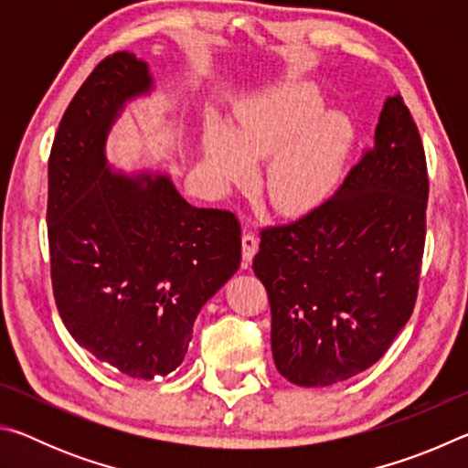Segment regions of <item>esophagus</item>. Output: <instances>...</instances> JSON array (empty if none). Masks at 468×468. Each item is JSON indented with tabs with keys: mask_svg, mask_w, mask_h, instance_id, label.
Instances as JSON below:
<instances>
[{
	"mask_svg": "<svg viewBox=\"0 0 468 468\" xmlns=\"http://www.w3.org/2000/svg\"><path fill=\"white\" fill-rule=\"evenodd\" d=\"M256 251H258V239H256V235L243 233V237H241V256H243L245 266H248V264L251 262L253 256H256Z\"/></svg>",
	"mask_w": 468,
	"mask_h": 468,
	"instance_id": "1",
	"label": "esophagus"
}]
</instances>
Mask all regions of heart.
Wrapping results in <instances>:
<instances>
[{"instance_id": "b5f03b06", "label": "heart", "mask_w": 468, "mask_h": 468, "mask_svg": "<svg viewBox=\"0 0 468 468\" xmlns=\"http://www.w3.org/2000/svg\"><path fill=\"white\" fill-rule=\"evenodd\" d=\"M315 82H284L266 90L231 123L212 120L204 132L206 169L220 186H245L251 165L271 159L264 192L279 212L303 215L335 192L355 146V128L326 111Z\"/></svg>"}]
</instances>
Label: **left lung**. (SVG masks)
<instances>
[{"label": "left lung", "instance_id": "left-lung-1", "mask_svg": "<svg viewBox=\"0 0 468 468\" xmlns=\"http://www.w3.org/2000/svg\"><path fill=\"white\" fill-rule=\"evenodd\" d=\"M427 194L421 136L394 94L338 192L295 223L264 229L253 272L271 299L282 378L330 386L384 357L415 307Z\"/></svg>", "mask_w": 468, "mask_h": 468}]
</instances>
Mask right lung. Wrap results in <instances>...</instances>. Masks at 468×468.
Instances as JSON below:
<instances>
[{
    "label": "right lung",
    "mask_w": 468,
    "mask_h": 468,
    "mask_svg": "<svg viewBox=\"0 0 468 468\" xmlns=\"http://www.w3.org/2000/svg\"><path fill=\"white\" fill-rule=\"evenodd\" d=\"M153 90L148 63L102 59L69 102L49 156L51 281L69 335L132 378L184 361L202 305L237 272L233 212L196 208L167 173H125L105 144L130 101Z\"/></svg>",
    "instance_id": "obj_1"
}]
</instances>
